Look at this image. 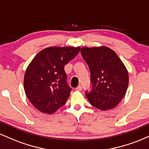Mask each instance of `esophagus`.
Here are the masks:
<instances>
[{
  "instance_id": "34e87169",
  "label": "esophagus",
  "mask_w": 149,
  "mask_h": 149,
  "mask_svg": "<svg viewBox=\"0 0 149 149\" xmlns=\"http://www.w3.org/2000/svg\"><path fill=\"white\" fill-rule=\"evenodd\" d=\"M81 90H82V88H81V86H80V85H78V86L76 88V91H81Z\"/></svg>"
}]
</instances>
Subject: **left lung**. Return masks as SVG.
<instances>
[{"instance_id":"8db88e82","label":"left lung","mask_w":149,"mask_h":149,"mask_svg":"<svg viewBox=\"0 0 149 149\" xmlns=\"http://www.w3.org/2000/svg\"><path fill=\"white\" fill-rule=\"evenodd\" d=\"M80 52L91 74L92 90L85 92L90 103L102 111L115 108L125 95L129 84L123 62L107 46L83 47Z\"/></svg>"}]
</instances>
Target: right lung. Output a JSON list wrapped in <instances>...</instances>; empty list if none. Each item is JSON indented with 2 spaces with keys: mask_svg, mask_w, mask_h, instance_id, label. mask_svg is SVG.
<instances>
[{
  "mask_svg": "<svg viewBox=\"0 0 149 149\" xmlns=\"http://www.w3.org/2000/svg\"><path fill=\"white\" fill-rule=\"evenodd\" d=\"M80 47L52 46L42 49L27 66L24 88L27 98L39 111L52 114L66 103L71 89L66 84L64 66Z\"/></svg>",
  "mask_w": 149,
  "mask_h": 149,
  "instance_id": "add662e5",
  "label": "right lung"
}]
</instances>
